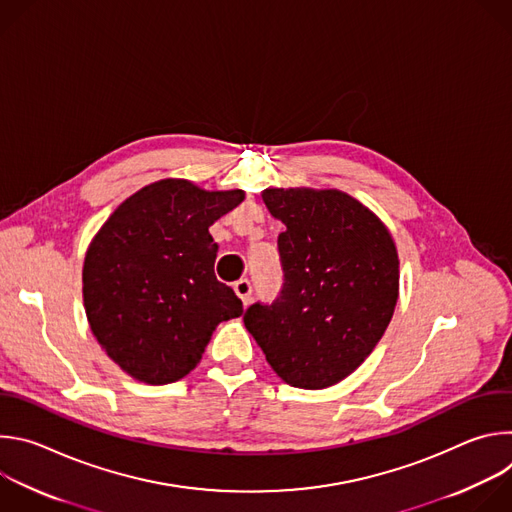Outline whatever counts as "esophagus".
Wrapping results in <instances>:
<instances>
[{
	"instance_id": "obj_1",
	"label": "esophagus",
	"mask_w": 512,
	"mask_h": 512,
	"mask_svg": "<svg viewBox=\"0 0 512 512\" xmlns=\"http://www.w3.org/2000/svg\"><path fill=\"white\" fill-rule=\"evenodd\" d=\"M233 289H235V294L241 298L243 306H249V304H251L253 287H251V281H249V279H239V281H235Z\"/></svg>"
}]
</instances>
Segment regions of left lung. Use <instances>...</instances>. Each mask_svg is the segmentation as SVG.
<instances>
[{"label":"left lung","mask_w":512,"mask_h":512,"mask_svg":"<svg viewBox=\"0 0 512 512\" xmlns=\"http://www.w3.org/2000/svg\"><path fill=\"white\" fill-rule=\"evenodd\" d=\"M283 287L253 304L245 328L271 369L298 389H326L364 362L383 338L399 298V257L381 218L340 190L267 188Z\"/></svg>","instance_id":"8db88e82"}]
</instances>
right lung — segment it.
Returning a JSON list of instances; mask_svg holds the SVG:
<instances>
[{
    "instance_id": "right-lung-1",
    "label": "right lung",
    "mask_w": 512,
    "mask_h": 512,
    "mask_svg": "<svg viewBox=\"0 0 512 512\" xmlns=\"http://www.w3.org/2000/svg\"><path fill=\"white\" fill-rule=\"evenodd\" d=\"M245 198L188 180L143 186L107 218L83 265L89 326L129 377L168 385L202 358L214 328L243 314L214 275L218 245L208 227Z\"/></svg>"
}]
</instances>
